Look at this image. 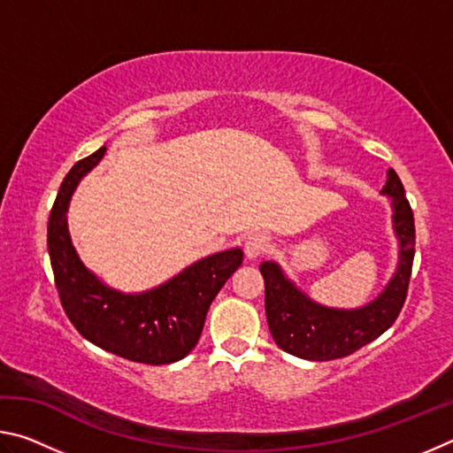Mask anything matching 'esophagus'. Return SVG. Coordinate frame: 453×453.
<instances>
[{
  "mask_svg": "<svg viewBox=\"0 0 453 453\" xmlns=\"http://www.w3.org/2000/svg\"><path fill=\"white\" fill-rule=\"evenodd\" d=\"M270 250H272V242H270V237L264 234H251L243 243V251L248 259H256L259 256L267 254Z\"/></svg>",
  "mask_w": 453,
  "mask_h": 453,
  "instance_id": "34e87169",
  "label": "esophagus"
}]
</instances>
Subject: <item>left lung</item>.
<instances>
[{
	"mask_svg": "<svg viewBox=\"0 0 453 453\" xmlns=\"http://www.w3.org/2000/svg\"><path fill=\"white\" fill-rule=\"evenodd\" d=\"M380 194L388 196L392 203L397 264L392 278L372 302L359 308H332L311 300L273 259L259 265L265 280L267 326L273 342L288 354L310 362L349 356L380 337L400 316L416 254V226L403 186L394 170H388L386 186Z\"/></svg>",
	"mask_w": 453,
	"mask_h": 453,
	"instance_id": "obj_1",
	"label": "left lung"
}]
</instances>
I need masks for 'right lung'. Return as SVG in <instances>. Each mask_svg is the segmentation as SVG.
<instances>
[{
    "mask_svg": "<svg viewBox=\"0 0 453 453\" xmlns=\"http://www.w3.org/2000/svg\"><path fill=\"white\" fill-rule=\"evenodd\" d=\"M107 148L75 164L61 181L48 221V251L61 305L75 329L94 346L140 364H173L202 335L205 316L232 273L242 248L205 256L143 291H119L96 275L72 242L67 211L80 181L102 162Z\"/></svg>",
    "mask_w": 453,
    "mask_h": 453,
    "instance_id": "1",
    "label": "right lung"
}]
</instances>
